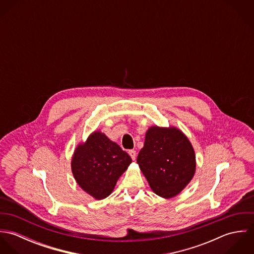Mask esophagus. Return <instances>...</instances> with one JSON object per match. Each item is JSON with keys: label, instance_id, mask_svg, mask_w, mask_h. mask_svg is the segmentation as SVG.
<instances>
[{"label": "esophagus", "instance_id": "1", "mask_svg": "<svg viewBox=\"0 0 254 254\" xmlns=\"http://www.w3.org/2000/svg\"><path fill=\"white\" fill-rule=\"evenodd\" d=\"M128 153L130 154V156H131V158H132L133 160H135V159H136V150H134V149H130Z\"/></svg>", "mask_w": 254, "mask_h": 254}]
</instances>
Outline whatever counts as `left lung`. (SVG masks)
I'll use <instances>...</instances> for the list:
<instances>
[{
  "label": "left lung",
  "mask_w": 254,
  "mask_h": 254,
  "mask_svg": "<svg viewBox=\"0 0 254 254\" xmlns=\"http://www.w3.org/2000/svg\"><path fill=\"white\" fill-rule=\"evenodd\" d=\"M137 162L151 190L165 198L180 193L195 171V155L191 144L174 127H150Z\"/></svg>",
  "instance_id": "8db88e82"
}]
</instances>
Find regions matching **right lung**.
Masks as SVG:
<instances>
[{
    "label": "right lung",
    "mask_w": 254,
    "mask_h": 254,
    "mask_svg": "<svg viewBox=\"0 0 254 254\" xmlns=\"http://www.w3.org/2000/svg\"><path fill=\"white\" fill-rule=\"evenodd\" d=\"M132 159L119 145L94 132L74 151L71 169L77 184L96 199H104L113 190Z\"/></svg>",
    "instance_id": "obj_1"
}]
</instances>
